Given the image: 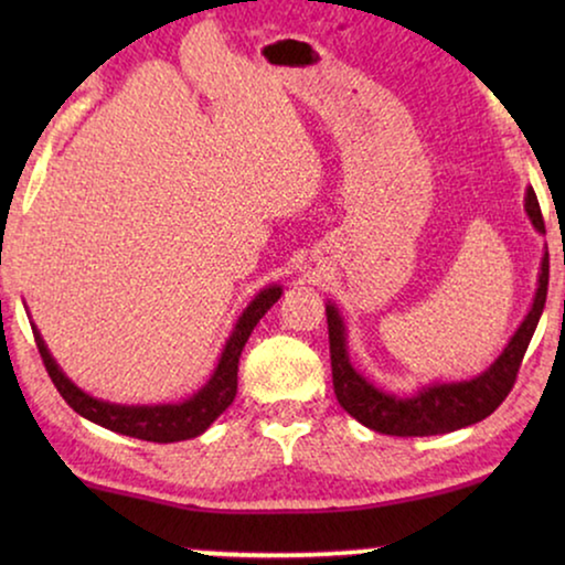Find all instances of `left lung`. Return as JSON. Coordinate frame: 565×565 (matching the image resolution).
<instances>
[{
  "label": "left lung",
  "instance_id": "left-lung-1",
  "mask_svg": "<svg viewBox=\"0 0 565 565\" xmlns=\"http://www.w3.org/2000/svg\"><path fill=\"white\" fill-rule=\"evenodd\" d=\"M524 211H527L532 226L545 234L543 213L535 198V190L524 195ZM547 298V252L540 262L537 290L532 306L520 329L509 339L504 352L470 381L455 383H429L416 393L398 396V393L377 388L365 375L358 373L347 352V327L337 303H327L329 323V352H331V377H334V393L339 406L354 416L367 429L393 437H429L447 435V431L470 427V424L486 419L497 412L501 401L509 396L520 373L522 358L527 352L530 339L535 334L540 316H543Z\"/></svg>",
  "mask_w": 565,
  "mask_h": 565
}]
</instances>
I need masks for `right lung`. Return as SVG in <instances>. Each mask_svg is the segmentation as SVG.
<instances>
[{
    "label": "right lung",
    "instance_id": "right-lung-1",
    "mask_svg": "<svg viewBox=\"0 0 565 565\" xmlns=\"http://www.w3.org/2000/svg\"><path fill=\"white\" fill-rule=\"evenodd\" d=\"M282 296L280 285H267L257 296L252 298V303L244 308L234 323V331L223 344V352L215 365L213 375L207 377V383L198 393H192L190 398L180 401V404H153V406H126V404H110V401L95 398L89 393H84L72 377H66L64 370L58 367V362L53 360L49 352V344L43 342L41 331L35 329L33 334L38 352H41L43 365L49 370L53 385H56L61 396L76 414L84 419L99 424V427L118 431V435L146 439V443H182V439H192L211 427L226 408L234 404L236 398V375H238V358L246 339L252 337L254 327H257L262 316L273 308Z\"/></svg>",
    "mask_w": 565,
    "mask_h": 565
}]
</instances>
